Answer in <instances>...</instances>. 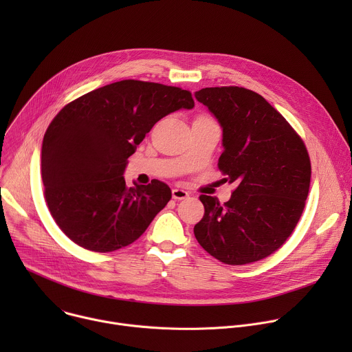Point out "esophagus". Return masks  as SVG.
Wrapping results in <instances>:
<instances>
[{
  "label": "esophagus",
  "instance_id": "1",
  "mask_svg": "<svg viewBox=\"0 0 352 352\" xmlns=\"http://www.w3.org/2000/svg\"><path fill=\"white\" fill-rule=\"evenodd\" d=\"M173 199H175V200H182V199H186L188 196H189V193L186 192V190H184V189H178V188H175V189H173Z\"/></svg>",
  "mask_w": 352,
  "mask_h": 352
}]
</instances>
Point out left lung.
I'll return each instance as SVG.
<instances>
[{
    "instance_id": "left-lung-1",
    "label": "left lung",
    "mask_w": 352,
    "mask_h": 352,
    "mask_svg": "<svg viewBox=\"0 0 352 352\" xmlns=\"http://www.w3.org/2000/svg\"><path fill=\"white\" fill-rule=\"evenodd\" d=\"M223 129L219 168L236 188L224 205L200 195L205 216L195 236L226 265L261 261L294 231L311 184L307 147L285 118L245 87L221 86L195 91Z\"/></svg>"
}]
</instances>
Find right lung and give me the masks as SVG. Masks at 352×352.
Listing matches in <instances>:
<instances>
[{
	"label": "right lung",
	"mask_w": 352,
	"mask_h": 352,
	"mask_svg": "<svg viewBox=\"0 0 352 352\" xmlns=\"http://www.w3.org/2000/svg\"><path fill=\"white\" fill-rule=\"evenodd\" d=\"M193 106L188 90L126 79L83 94L56 116L43 139L41 178L48 210L69 239L106 254L146 231L171 189L159 179L128 188V157L157 121Z\"/></svg>",
	"instance_id": "right-lung-1"
}]
</instances>
